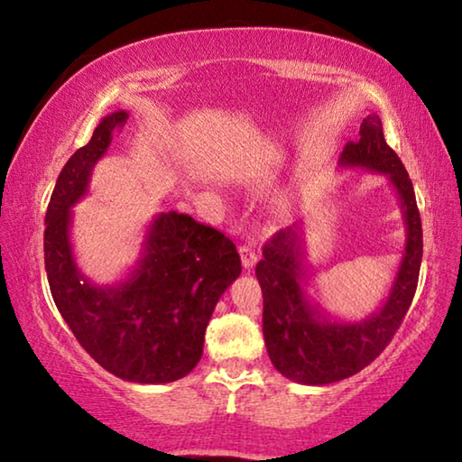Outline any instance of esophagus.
Returning <instances> with one entry per match:
<instances>
[{"mask_svg": "<svg viewBox=\"0 0 462 462\" xmlns=\"http://www.w3.org/2000/svg\"><path fill=\"white\" fill-rule=\"evenodd\" d=\"M240 259L242 264H245V269H253L256 261H259V253H256V246L253 242H245V245L240 246Z\"/></svg>", "mask_w": 462, "mask_h": 462, "instance_id": "34e87169", "label": "esophagus"}]
</instances>
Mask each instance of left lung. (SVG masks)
Listing matches in <instances>:
<instances>
[{"label":"left lung","instance_id":"8db88e82","mask_svg":"<svg viewBox=\"0 0 462 462\" xmlns=\"http://www.w3.org/2000/svg\"><path fill=\"white\" fill-rule=\"evenodd\" d=\"M338 165L389 177L405 222V250L393 285L381 308L363 322L332 319L308 295L301 222L279 230L263 246L256 279L263 289V334L267 353L283 377L301 385H328L353 377L371 365L402 326L418 287L421 220L416 193L400 156L383 136L381 118L366 116L358 140L344 146Z\"/></svg>","mask_w":462,"mask_h":462}]
</instances>
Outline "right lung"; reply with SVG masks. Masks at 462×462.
I'll use <instances>...</instances> for the list:
<instances>
[{"instance_id": "right-lung-1", "label": "right lung", "mask_w": 462, "mask_h": 462, "mask_svg": "<svg viewBox=\"0 0 462 462\" xmlns=\"http://www.w3.org/2000/svg\"><path fill=\"white\" fill-rule=\"evenodd\" d=\"M126 120L124 109L106 116L62 167L44 217V264L57 310L91 358L124 381L154 385L181 379L199 363L216 303L242 267L220 230L161 212L126 279L96 285L79 271L69 236L71 208Z\"/></svg>"}]
</instances>
